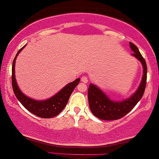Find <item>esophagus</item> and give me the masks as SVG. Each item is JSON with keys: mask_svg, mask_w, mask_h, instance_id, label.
Instances as JSON below:
<instances>
[{"mask_svg": "<svg viewBox=\"0 0 159 159\" xmlns=\"http://www.w3.org/2000/svg\"><path fill=\"white\" fill-rule=\"evenodd\" d=\"M81 81L84 83H87L88 82V77L87 76H82L81 77Z\"/></svg>", "mask_w": 159, "mask_h": 159, "instance_id": "esophagus-1", "label": "esophagus"}]
</instances>
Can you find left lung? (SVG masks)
I'll list each match as a JSON object with an SVG mask.
<instances>
[{"label":"left lung","instance_id":"1","mask_svg":"<svg viewBox=\"0 0 159 159\" xmlns=\"http://www.w3.org/2000/svg\"><path fill=\"white\" fill-rule=\"evenodd\" d=\"M130 48L134 53V57L142 63L143 66V75L138 90L129 98L120 102L111 101L94 84H90L88 88V102L91 112L102 120H116L122 118L127 114L142 98L144 94L147 81V65L144 58L139 51L138 47L133 43H129Z\"/></svg>","mask_w":159,"mask_h":159}]
</instances>
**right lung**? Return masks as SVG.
Instances as JSON below:
<instances>
[{"label": "right lung", "instance_id": "obj_1", "mask_svg": "<svg viewBox=\"0 0 159 159\" xmlns=\"http://www.w3.org/2000/svg\"><path fill=\"white\" fill-rule=\"evenodd\" d=\"M25 47V45L21 49H19V51L17 52L16 55L15 56L14 61H13L11 81L14 94L16 95V98L22 104L24 107L29 111L30 112H31L32 114L45 119L52 118V117L57 116L62 111V110L66 106V103H68L69 97L72 93L75 87L79 84L80 79L77 78L74 82L69 83L61 90H60L57 94L51 98L45 100V101H35V100L30 98L25 95H24L19 90L16 84V79H15L14 74L15 61H16V56Z\"/></svg>", "mask_w": 159, "mask_h": 159}]
</instances>
